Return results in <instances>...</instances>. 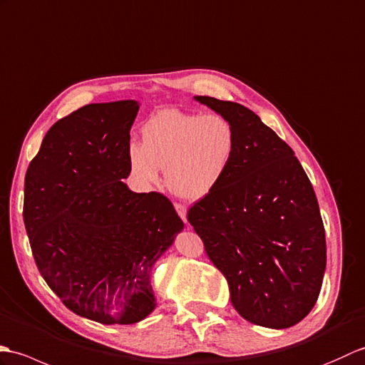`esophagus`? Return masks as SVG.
Wrapping results in <instances>:
<instances>
[{"instance_id":"1","label":"esophagus","mask_w":365,"mask_h":365,"mask_svg":"<svg viewBox=\"0 0 365 365\" xmlns=\"http://www.w3.org/2000/svg\"><path fill=\"white\" fill-rule=\"evenodd\" d=\"M175 209H176L178 215L182 218V222L187 223V209H185V206H182L180 203H175Z\"/></svg>"}]
</instances>
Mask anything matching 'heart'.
Wrapping results in <instances>:
<instances>
[{"label":"heart","mask_w":365,"mask_h":365,"mask_svg":"<svg viewBox=\"0 0 365 365\" xmlns=\"http://www.w3.org/2000/svg\"><path fill=\"white\" fill-rule=\"evenodd\" d=\"M142 145L129 143L128 165L137 184L151 187L160 180L175 195L201 200L228 175L237 139L232 125L218 114L162 109L142 126Z\"/></svg>","instance_id":"obj_1"}]
</instances>
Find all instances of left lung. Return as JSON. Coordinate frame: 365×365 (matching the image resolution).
<instances>
[{"instance_id": "1", "label": "left lung", "mask_w": 365, "mask_h": 365, "mask_svg": "<svg viewBox=\"0 0 365 365\" xmlns=\"http://www.w3.org/2000/svg\"><path fill=\"white\" fill-rule=\"evenodd\" d=\"M225 117L237 147L228 175L187 212L245 320L284 329L317 302L327 242L312 184L289 145L239 103L193 96Z\"/></svg>"}]
</instances>
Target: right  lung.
Instances as JSON below:
<instances>
[{
    "label": "right lung",
    "mask_w": 365,
    "mask_h": 365,
    "mask_svg": "<svg viewBox=\"0 0 365 365\" xmlns=\"http://www.w3.org/2000/svg\"><path fill=\"white\" fill-rule=\"evenodd\" d=\"M139 108L93 103L56 121L24 178L23 220L40 274L70 311L103 325L155 311L151 270L184 230L167 197L121 181Z\"/></svg>",
    "instance_id": "add662e5"
}]
</instances>
